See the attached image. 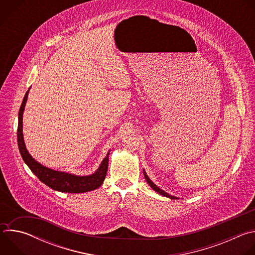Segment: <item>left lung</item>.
<instances>
[{
    "label": "left lung",
    "mask_w": 255,
    "mask_h": 255,
    "mask_svg": "<svg viewBox=\"0 0 255 255\" xmlns=\"http://www.w3.org/2000/svg\"><path fill=\"white\" fill-rule=\"evenodd\" d=\"M143 173H144V177H145V179H146V181H147V184L156 192V193H158V194H160L161 196H164V197H166V198H169V199H175V200H178V198L177 197H174V196H171V195H169V194H167L166 192H164V191H162L161 189H159L156 185H154V183L153 181H151V179L148 177V175L146 174V172H145V170L143 169Z\"/></svg>",
    "instance_id": "1"
}]
</instances>
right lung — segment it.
Wrapping results in <instances>:
<instances>
[{"instance_id":"right-lung-1","label":"right lung","mask_w":255,"mask_h":255,"mask_svg":"<svg viewBox=\"0 0 255 255\" xmlns=\"http://www.w3.org/2000/svg\"><path fill=\"white\" fill-rule=\"evenodd\" d=\"M29 90L26 92L23 102L21 104L19 115H18V130L17 140L18 147L24 162L28 165L31 171L37 176L43 184L48 186L50 189L62 193H86L91 192L102 186L108 171L109 164V151L106 157L102 160L99 168L90 175H76L69 172L54 170L48 168L38 161H36L28 152L23 137V113L25 110V105L27 102Z\"/></svg>"}]
</instances>
